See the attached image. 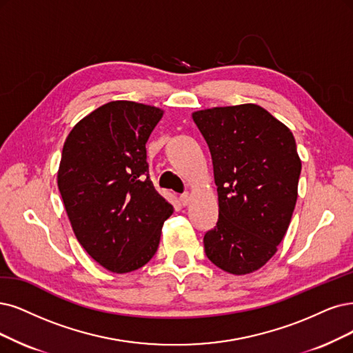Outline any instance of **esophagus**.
Listing matches in <instances>:
<instances>
[{
    "instance_id": "1",
    "label": "esophagus",
    "mask_w": 353,
    "mask_h": 353,
    "mask_svg": "<svg viewBox=\"0 0 353 353\" xmlns=\"http://www.w3.org/2000/svg\"><path fill=\"white\" fill-rule=\"evenodd\" d=\"M179 202H180V205H183V206L189 205V202H190V194H189V193L180 194V196H179Z\"/></svg>"
}]
</instances>
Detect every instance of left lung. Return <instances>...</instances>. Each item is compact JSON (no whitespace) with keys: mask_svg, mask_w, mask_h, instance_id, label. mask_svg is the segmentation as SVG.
I'll list each match as a JSON object with an SVG mask.
<instances>
[{"mask_svg":"<svg viewBox=\"0 0 353 353\" xmlns=\"http://www.w3.org/2000/svg\"><path fill=\"white\" fill-rule=\"evenodd\" d=\"M210 147L216 225L203 237L211 262L232 275L266 265L290 227L301 160L291 130L253 103L192 114Z\"/></svg>","mask_w":353,"mask_h":353,"instance_id":"left-lung-1","label":"left lung"}]
</instances>
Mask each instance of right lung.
<instances>
[{
  "label": "right lung",
  "instance_id": "1",
  "mask_svg": "<svg viewBox=\"0 0 353 353\" xmlns=\"http://www.w3.org/2000/svg\"><path fill=\"white\" fill-rule=\"evenodd\" d=\"M116 100L78 122L63 143L58 188L77 240L99 265L128 273L159 249L173 206L152 186L145 143L163 117Z\"/></svg>",
  "mask_w": 353,
  "mask_h": 353
}]
</instances>
